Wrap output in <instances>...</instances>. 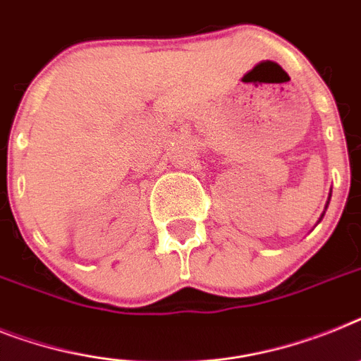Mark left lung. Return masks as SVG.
Instances as JSON below:
<instances>
[{
  "mask_svg": "<svg viewBox=\"0 0 361 361\" xmlns=\"http://www.w3.org/2000/svg\"><path fill=\"white\" fill-rule=\"evenodd\" d=\"M330 196H332V190H330V195H329V202H330ZM329 202H326V205H325V211H326V207H329ZM325 211H323V214H321V218L325 216ZM321 218H319V222H321Z\"/></svg>",
  "mask_w": 361,
  "mask_h": 361,
  "instance_id": "obj_1",
  "label": "left lung"
}]
</instances>
